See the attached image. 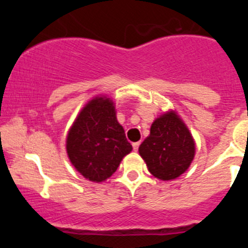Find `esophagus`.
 I'll return each instance as SVG.
<instances>
[{
    "instance_id": "1",
    "label": "esophagus",
    "mask_w": 248,
    "mask_h": 248,
    "mask_svg": "<svg viewBox=\"0 0 248 248\" xmlns=\"http://www.w3.org/2000/svg\"><path fill=\"white\" fill-rule=\"evenodd\" d=\"M139 146H140V142H135V143H133V149H134V152H138Z\"/></svg>"
}]
</instances>
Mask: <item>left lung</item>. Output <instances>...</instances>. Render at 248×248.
I'll list each match as a JSON object with an SVG mask.
<instances>
[{"label": "left lung", "mask_w": 248, "mask_h": 248, "mask_svg": "<svg viewBox=\"0 0 248 248\" xmlns=\"http://www.w3.org/2000/svg\"><path fill=\"white\" fill-rule=\"evenodd\" d=\"M195 153L196 143L189 128L172 109L154 120L150 134L139 147L149 172L161 181H171L186 172Z\"/></svg>", "instance_id": "left-lung-1"}]
</instances>
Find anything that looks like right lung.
Masks as SVG:
<instances>
[{"mask_svg":"<svg viewBox=\"0 0 248 248\" xmlns=\"http://www.w3.org/2000/svg\"><path fill=\"white\" fill-rule=\"evenodd\" d=\"M132 149L116 119L114 101L107 95L91 99L67 132L70 162L80 175L95 183L109 178Z\"/></svg>","mask_w":248,"mask_h":248,"instance_id":"add662e5","label":"right lung"}]
</instances>
